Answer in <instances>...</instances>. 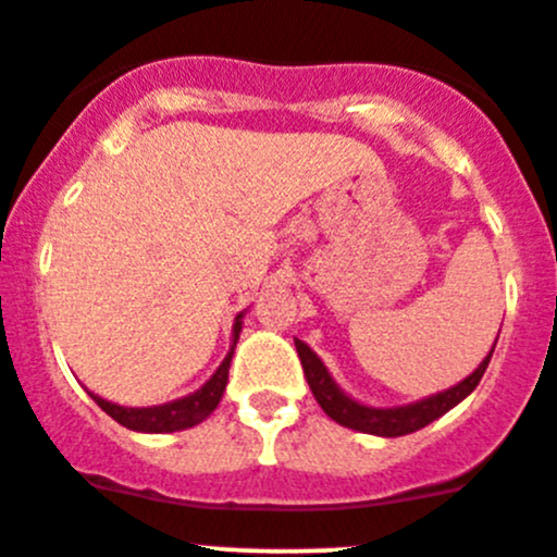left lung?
<instances>
[{
	"instance_id": "obj_1",
	"label": "left lung",
	"mask_w": 557,
	"mask_h": 557,
	"mask_svg": "<svg viewBox=\"0 0 557 557\" xmlns=\"http://www.w3.org/2000/svg\"><path fill=\"white\" fill-rule=\"evenodd\" d=\"M295 348H297V357H300L302 362V372H306V381L308 386H311L313 397H317L321 410H324L332 421L341 423V426L346 429H354V432L375 434V437H403V434H412L418 432V429L429 426L432 421H437L440 416H445V412L453 410L458 403H463V399L478 388L480 377H483V372L488 370V362L493 357L496 343L491 346L488 357L478 364V370H474L472 375L463 377V381H458L456 386L432 394V397L418 399V403L397 405V407H372V405L357 403V399L348 397V394L337 386L335 377H332L330 370H326V364L321 362L319 354L313 351L308 343L297 341L295 337Z\"/></svg>"
}]
</instances>
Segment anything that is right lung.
I'll return each mask as SVG.
<instances>
[{
    "mask_svg": "<svg viewBox=\"0 0 557 557\" xmlns=\"http://www.w3.org/2000/svg\"><path fill=\"white\" fill-rule=\"evenodd\" d=\"M240 326H244V313H238L236 321H233V343L227 357L222 359L220 367H216L214 375H211L198 392L187 394V397L174 399V403H165V405H152V407H125V405L109 403V399H101L99 394L94 392L88 394L94 397V403L107 412V416H112L120 426L134 429V432L169 434V432H182V429L198 426L200 421H206V418L214 412V407L220 405L222 394H225L227 370H231Z\"/></svg>",
    "mask_w": 557,
    "mask_h": 557,
    "instance_id": "1",
    "label": "right lung"
}]
</instances>
